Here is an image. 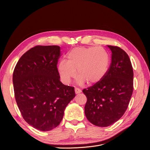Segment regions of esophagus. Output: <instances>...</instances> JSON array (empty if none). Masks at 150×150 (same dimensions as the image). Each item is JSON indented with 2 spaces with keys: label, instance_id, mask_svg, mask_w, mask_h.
<instances>
[{
  "label": "esophagus",
  "instance_id": "esophagus-1",
  "mask_svg": "<svg viewBox=\"0 0 150 150\" xmlns=\"http://www.w3.org/2000/svg\"><path fill=\"white\" fill-rule=\"evenodd\" d=\"M75 93L76 94H78V93H80L81 92V91L80 89H79L78 88H75Z\"/></svg>",
  "mask_w": 150,
  "mask_h": 150
}]
</instances>
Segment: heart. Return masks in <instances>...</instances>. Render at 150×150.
<instances>
[{
	"mask_svg": "<svg viewBox=\"0 0 150 150\" xmlns=\"http://www.w3.org/2000/svg\"><path fill=\"white\" fill-rule=\"evenodd\" d=\"M67 58V61L61 60L58 65L61 79L65 84L75 76V70L79 84L98 83L106 75L110 63L107 51L101 47H75L69 52Z\"/></svg>",
	"mask_w": 150,
	"mask_h": 150,
	"instance_id": "b5f03b06",
	"label": "heart"
}]
</instances>
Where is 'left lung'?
<instances>
[{
  "instance_id": "left-lung-1",
  "label": "left lung",
  "mask_w": 150,
  "mask_h": 150,
  "mask_svg": "<svg viewBox=\"0 0 150 150\" xmlns=\"http://www.w3.org/2000/svg\"><path fill=\"white\" fill-rule=\"evenodd\" d=\"M108 47L112 59L106 75L98 83L83 90L87 97L86 117L100 127H108L120 119L133 92L134 73L128 55L119 47Z\"/></svg>"
}]
</instances>
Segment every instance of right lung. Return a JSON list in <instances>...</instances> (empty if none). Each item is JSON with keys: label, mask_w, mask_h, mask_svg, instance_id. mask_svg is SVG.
<instances>
[{"label": "right lung", "mask_w": 150, "mask_h": 150, "mask_svg": "<svg viewBox=\"0 0 150 150\" xmlns=\"http://www.w3.org/2000/svg\"><path fill=\"white\" fill-rule=\"evenodd\" d=\"M60 47L38 45L20 58L14 68L15 99L24 119L41 131L56 128L67 105L75 97L74 88L60 81L57 69Z\"/></svg>", "instance_id": "1"}]
</instances>
